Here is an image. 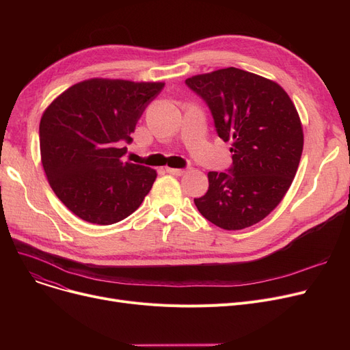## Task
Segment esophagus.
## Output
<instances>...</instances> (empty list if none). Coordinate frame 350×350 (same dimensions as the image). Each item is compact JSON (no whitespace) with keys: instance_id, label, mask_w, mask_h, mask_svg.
Listing matches in <instances>:
<instances>
[{"instance_id":"obj_1","label":"esophagus","mask_w":350,"mask_h":350,"mask_svg":"<svg viewBox=\"0 0 350 350\" xmlns=\"http://www.w3.org/2000/svg\"><path fill=\"white\" fill-rule=\"evenodd\" d=\"M165 172L173 174V176H183L186 173L185 169H173V167H167V169H165Z\"/></svg>"}]
</instances>
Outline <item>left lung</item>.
Listing matches in <instances>:
<instances>
[{
  "mask_svg": "<svg viewBox=\"0 0 350 350\" xmlns=\"http://www.w3.org/2000/svg\"><path fill=\"white\" fill-rule=\"evenodd\" d=\"M186 85L211 110L215 131L232 142L228 172H210L208 191L194 204L204 218L228 231L264 219L297 174L304 131L297 107L271 79L226 68L191 77Z\"/></svg>",
  "mask_w": 350,
  "mask_h": 350,
  "instance_id": "left-lung-1",
  "label": "left lung"
}]
</instances>
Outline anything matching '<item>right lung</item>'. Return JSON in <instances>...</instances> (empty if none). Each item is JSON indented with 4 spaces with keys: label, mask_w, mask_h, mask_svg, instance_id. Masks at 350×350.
<instances>
[{
    "label": "right lung",
    "mask_w": 350,
    "mask_h": 350,
    "mask_svg": "<svg viewBox=\"0 0 350 350\" xmlns=\"http://www.w3.org/2000/svg\"><path fill=\"white\" fill-rule=\"evenodd\" d=\"M163 82L94 78L72 85L40 123L41 161L49 186L83 221L109 226L139 208L156 170L123 161L137 120Z\"/></svg>",
    "instance_id": "1"
}]
</instances>
